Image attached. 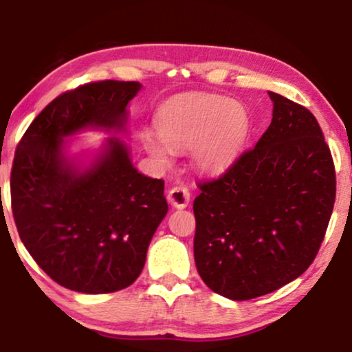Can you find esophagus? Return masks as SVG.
Masks as SVG:
<instances>
[{"instance_id": "1", "label": "esophagus", "mask_w": 352, "mask_h": 352, "mask_svg": "<svg viewBox=\"0 0 352 352\" xmlns=\"http://www.w3.org/2000/svg\"><path fill=\"white\" fill-rule=\"evenodd\" d=\"M167 199L173 208H186V204L190 203V191L184 185L172 186L167 193Z\"/></svg>"}]
</instances>
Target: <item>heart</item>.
<instances>
[{"mask_svg":"<svg viewBox=\"0 0 352 352\" xmlns=\"http://www.w3.org/2000/svg\"><path fill=\"white\" fill-rule=\"evenodd\" d=\"M159 138L143 133L141 140L159 164L170 161L173 151L191 149L197 166L219 173L234 164L250 133V115L240 102L222 96H188L170 100L155 118Z\"/></svg>","mask_w":352,"mask_h":352,"instance_id":"1","label":"heart"}]
</instances>
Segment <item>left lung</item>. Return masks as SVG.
Returning <instances> with one entry per match:
<instances>
[{
  "mask_svg": "<svg viewBox=\"0 0 352 352\" xmlns=\"http://www.w3.org/2000/svg\"><path fill=\"white\" fill-rule=\"evenodd\" d=\"M273 120L255 148L198 184L195 263L204 284L232 300L286 286L312 265L336 197L330 148L310 110L268 92Z\"/></svg>",
  "mask_w": 352,
  "mask_h": 352,
  "instance_id": "left-lung-1",
  "label": "left lung"
}]
</instances>
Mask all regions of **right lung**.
<instances>
[{
  "instance_id": "right-lung-1",
  "label": "right lung",
  "mask_w": 352,
  "mask_h": 352,
  "mask_svg": "<svg viewBox=\"0 0 352 352\" xmlns=\"http://www.w3.org/2000/svg\"><path fill=\"white\" fill-rule=\"evenodd\" d=\"M136 81L82 84L52 100L17 144L11 206L17 232L53 281L82 294L128 287L167 214L164 180L133 167L130 151L107 138L91 166L65 155L63 138L86 128L123 131Z\"/></svg>"
}]
</instances>
